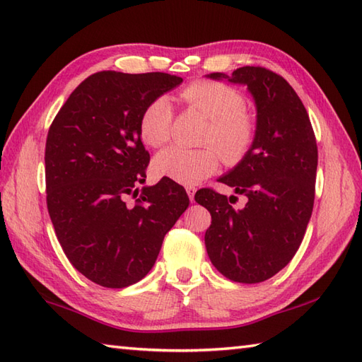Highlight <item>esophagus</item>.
Instances as JSON below:
<instances>
[{"mask_svg":"<svg viewBox=\"0 0 362 362\" xmlns=\"http://www.w3.org/2000/svg\"><path fill=\"white\" fill-rule=\"evenodd\" d=\"M186 192H187L190 202L194 203V202H195V192H197V189H195L194 186H187V187H186Z\"/></svg>","mask_w":362,"mask_h":362,"instance_id":"34e87169","label":"esophagus"}]
</instances>
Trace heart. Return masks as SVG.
Returning a JSON list of instances; mask_svg holds the SVG:
<instances>
[{
  "label": "heart",
  "instance_id": "b5f03b06",
  "mask_svg": "<svg viewBox=\"0 0 362 362\" xmlns=\"http://www.w3.org/2000/svg\"><path fill=\"white\" fill-rule=\"evenodd\" d=\"M181 100L209 120L202 150L168 147L155 158V172L159 176L195 186L216 172L221 158L235 164L251 148L255 134V120L247 113L243 94L235 88L212 80H198L184 88ZM173 108L167 98H156L144 108L139 119L142 141L150 147H160L170 139ZM217 149L215 151L213 147Z\"/></svg>",
  "mask_w": 362,
  "mask_h": 362
}]
</instances>
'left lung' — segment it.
<instances>
[{
	"instance_id": "left-lung-1",
	"label": "left lung",
	"mask_w": 362,
	"mask_h": 362,
	"mask_svg": "<svg viewBox=\"0 0 362 362\" xmlns=\"http://www.w3.org/2000/svg\"><path fill=\"white\" fill-rule=\"evenodd\" d=\"M214 80L246 85L257 108L255 136L243 159L220 181L245 195L243 209L212 189L195 202L211 212L204 243L214 267L240 284L276 276L299 249L315 204L317 146L307 110L286 80L262 66L238 68Z\"/></svg>"
}]
</instances>
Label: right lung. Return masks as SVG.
I'll use <instances>...</instances> for the list:
<instances>
[{
    "label": "right lung",
    "mask_w": 362,
    "mask_h": 362,
    "mask_svg": "<svg viewBox=\"0 0 362 362\" xmlns=\"http://www.w3.org/2000/svg\"><path fill=\"white\" fill-rule=\"evenodd\" d=\"M181 77L100 71L71 93L47 132L46 203L68 260L91 282L125 288L148 274L164 235L189 207L182 186L142 187L150 163L139 133L148 103ZM133 194V206L124 198Z\"/></svg>",
    "instance_id": "1"
}]
</instances>
